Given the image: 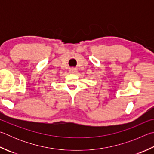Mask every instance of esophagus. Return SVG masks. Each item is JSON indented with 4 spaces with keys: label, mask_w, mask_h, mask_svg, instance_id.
Instances as JSON below:
<instances>
[{
    "label": "esophagus",
    "mask_w": 154,
    "mask_h": 154,
    "mask_svg": "<svg viewBox=\"0 0 154 154\" xmlns=\"http://www.w3.org/2000/svg\"><path fill=\"white\" fill-rule=\"evenodd\" d=\"M69 72H71V73H76V72H77V69H70Z\"/></svg>",
    "instance_id": "1"
}]
</instances>
